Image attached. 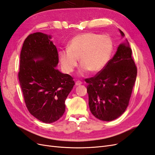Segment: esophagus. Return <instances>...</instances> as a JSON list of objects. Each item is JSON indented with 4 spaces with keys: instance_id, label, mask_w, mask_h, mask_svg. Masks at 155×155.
I'll list each match as a JSON object with an SVG mask.
<instances>
[{
    "instance_id": "34e87169",
    "label": "esophagus",
    "mask_w": 155,
    "mask_h": 155,
    "mask_svg": "<svg viewBox=\"0 0 155 155\" xmlns=\"http://www.w3.org/2000/svg\"><path fill=\"white\" fill-rule=\"evenodd\" d=\"M81 84H82V82L80 81H77L76 82V86L80 85H81Z\"/></svg>"
}]
</instances>
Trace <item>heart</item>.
<instances>
[{
	"label": "heart",
	"instance_id": "b5f03b06",
	"mask_svg": "<svg viewBox=\"0 0 155 155\" xmlns=\"http://www.w3.org/2000/svg\"><path fill=\"white\" fill-rule=\"evenodd\" d=\"M113 51L114 43L109 35L87 32L74 37L68 48L59 51V61L66 73H71L76 68L78 58L82 65V74L88 70L97 73L109 63Z\"/></svg>",
	"mask_w": 155,
	"mask_h": 155
}]
</instances>
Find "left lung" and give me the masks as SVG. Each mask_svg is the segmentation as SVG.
<instances>
[{"label": "left lung", "instance_id": "1", "mask_svg": "<svg viewBox=\"0 0 155 155\" xmlns=\"http://www.w3.org/2000/svg\"><path fill=\"white\" fill-rule=\"evenodd\" d=\"M120 31L124 37V32ZM137 75V68L129 43L120 45L105 68L85 79L92 114L106 121L120 117L129 105Z\"/></svg>", "mask_w": 155, "mask_h": 155}]
</instances>
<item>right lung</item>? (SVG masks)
I'll use <instances>...</instances> for the list:
<instances>
[{"instance_id":"add662e5","label":"right lung","mask_w":155,"mask_h":155,"mask_svg":"<svg viewBox=\"0 0 155 155\" xmlns=\"http://www.w3.org/2000/svg\"><path fill=\"white\" fill-rule=\"evenodd\" d=\"M50 39V35L41 32L26 37L21 51L18 74L28 110L46 124L53 123L63 115L65 100L75 84L71 76L55 68L59 56Z\"/></svg>"}]
</instances>
